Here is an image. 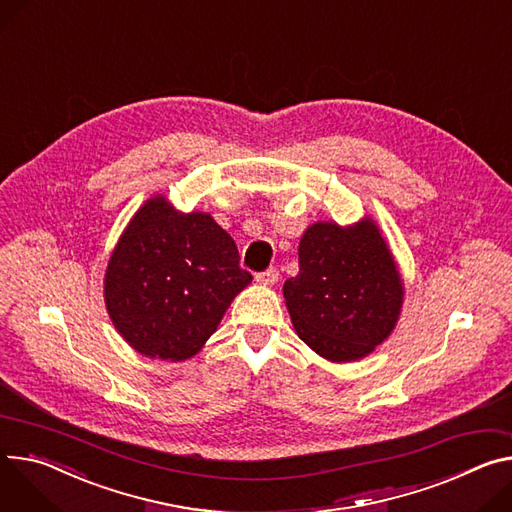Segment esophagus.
I'll use <instances>...</instances> for the list:
<instances>
[{
	"label": "esophagus",
	"instance_id": "obj_1",
	"mask_svg": "<svg viewBox=\"0 0 512 512\" xmlns=\"http://www.w3.org/2000/svg\"><path fill=\"white\" fill-rule=\"evenodd\" d=\"M277 280H280V271H277L275 267H269L267 271L257 275V284H261V286H275Z\"/></svg>",
	"mask_w": 512,
	"mask_h": 512
}]
</instances>
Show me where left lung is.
Here are the masks:
<instances>
[{"label": "left lung", "mask_w": 512, "mask_h": 512, "mask_svg": "<svg viewBox=\"0 0 512 512\" xmlns=\"http://www.w3.org/2000/svg\"><path fill=\"white\" fill-rule=\"evenodd\" d=\"M298 261L284 298L298 337L314 353L333 363L359 361L394 333L404 282L374 218L310 224Z\"/></svg>", "instance_id": "1"}]
</instances>
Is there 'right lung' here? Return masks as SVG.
I'll list each match as a JSON object with an SVG mask.
<instances>
[{"mask_svg": "<svg viewBox=\"0 0 512 512\" xmlns=\"http://www.w3.org/2000/svg\"><path fill=\"white\" fill-rule=\"evenodd\" d=\"M251 280L212 214L181 212L157 194L134 212L110 253L104 302L134 351L185 361L206 345Z\"/></svg>", "mask_w": 512, "mask_h": 512, "instance_id": "1", "label": "right lung"}]
</instances>
